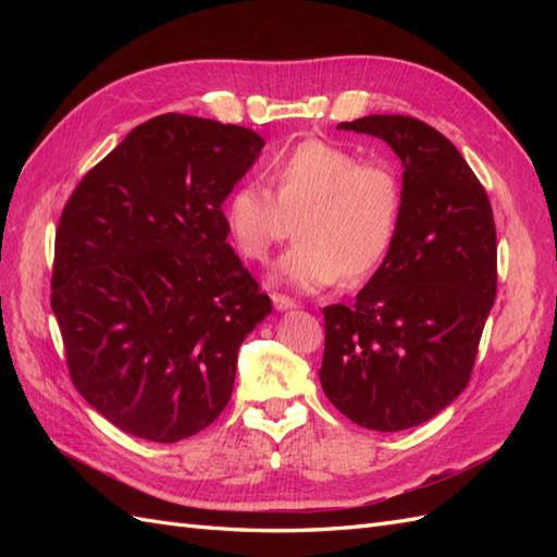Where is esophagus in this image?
<instances>
[{
    "label": "esophagus",
    "mask_w": 557,
    "mask_h": 557,
    "mask_svg": "<svg viewBox=\"0 0 557 557\" xmlns=\"http://www.w3.org/2000/svg\"><path fill=\"white\" fill-rule=\"evenodd\" d=\"M272 301H274V309L276 311H288V309L297 307L295 301L290 297H285V295H272Z\"/></svg>",
    "instance_id": "esophagus-1"
}]
</instances>
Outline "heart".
<instances>
[{
  "mask_svg": "<svg viewBox=\"0 0 557 557\" xmlns=\"http://www.w3.org/2000/svg\"><path fill=\"white\" fill-rule=\"evenodd\" d=\"M269 183L246 181L225 201V227L246 260L267 262L274 248L299 242L281 258L274 278L315 293L346 276L360 283L385 262L399 232L401 183L383 162L309 139L269 166Z\"/></svg>",
  "mask_w": 557,
  "mask_h": 557,
  "instance_id": "1",
  "label": "heart"
}]
</instances>
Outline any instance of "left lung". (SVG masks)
Here are the masks:
<instances>
[{
    "label": "left lung",
    "instance_id": "1",
    "mask_svg": "<svg viewBox=\"0 0 557 557\" xmlns=\"http://www.w3.org/2000/svg\"><path fill=\"white\" fill-rule=\"evenodd\" d=\"M401 160L399 232L358 293L325 315L320 385L352 423L399 432L428 423L471 376L497 293V234L483 185L442 132L411 115H364Z\"/></svg>",
    "mask_w": 557,
    "mask_h": 557
}]
</instances>
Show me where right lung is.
I'll return each mask as SVG.
<instances>
[{
  "mask_svg": "<svg viewBox=\"0 0 557 557\" xmlns=\"http://www.w3.org/2000/svg\"><path fill=\"white\" fill-rule=\"evenodd\" d=\"M262 148L252 129L164 113L66 201L50 307L76 391L117 430L174 444L227 407L239 346L272 313L223 213Z\"/></svg>",
  "mask_w": 557,
  "mask_h": 557,
  "instance_id": "right-lung-1",
  "label": "right lung"
}]
</instances>
